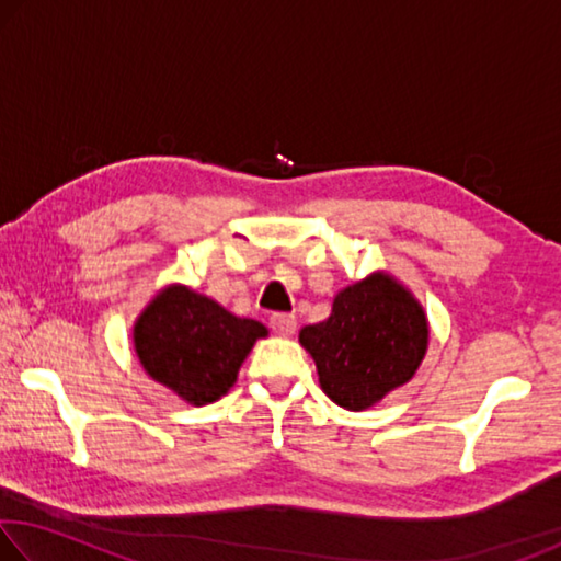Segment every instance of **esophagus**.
Returning <instances> with one entry per match:
<instances>
[{"label":"esophagus","mask_w":561,"mask_h":561,"mask_svg":"<svg viewBox=\"0 0 561 561\" xmlns=\"http://www.w3.org/2000/svg\"><path fill=\"white\" fill-rule=\"evenodd\" d=\"M270 327H272L274 334L291 336L294 331H297V317H294V314H282V311H277V314L270 317Z\"/></svg>","instance_id":"obj_1"}]
</instances>
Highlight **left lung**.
I'll return each mask as SVG.
<instances>
[{
  "mask_svg": "<svg viewBox=\"0 0 561 561\" xmlns=\"http://www.w3.org/2000/svg\"><path fill=\"white\" fill-rule=\"evenodd\" d=\"M299 341L331 401L364 411L411 381L428 346V321L401 284L374 274L339 291L331 317L304 327Z\"/></svg>",
  "mask_w": 561,
  "mask_h": 561,
  "instance_id": "8db88e82",
  "label": "left lung"
}]
</instances>
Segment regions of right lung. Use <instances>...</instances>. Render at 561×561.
Masks as SVG:
<instances>
[{"instance_id": "1", "label": "right lung", "mask_w": 561, "mask_h": 561, "mask_svg": "<svg viewBox=\"0 0 561 561\" xmlns=\"http://www.w3.org/2000/svg\"><path fill=\"white\" fill-rule=\"evenodd\" d=\"M260 321L237 319L220 304L185 287H170L140 314L133 341L140 364L185 401L203 405L230 391Z\"/></svg>"}]
</instances>
